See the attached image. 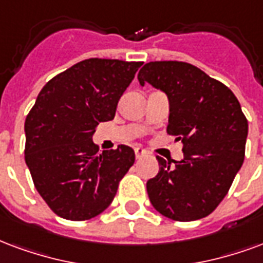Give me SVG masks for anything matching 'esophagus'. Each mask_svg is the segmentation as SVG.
<instances>
[{"label": "esophagus", "mask_w": 263, "mask_h": 263, "mask_svg": "<svg viewBox=\"0 0 263 263\" xmlns=\"http://www.w3.org/2000/svg\"><path fill=\"white\" fill-rule=\"evenodd\" d=\"M145 155H146V151H145L143 147L141 146L135 147V156H137V159H141V157L145 156Z\"/></svg>", "instance_id": "34e87169"}]
</instances>
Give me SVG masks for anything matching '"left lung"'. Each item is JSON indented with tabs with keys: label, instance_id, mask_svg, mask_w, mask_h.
I'll return each mask as SVG.
<instances>
[{
	"label": "left lung",
	"instance_id": "8db88e82",
	"mask_svg": "<svg viewBox=\"0 0 263 263\" xmlns=\"http://www.w3.org/2000/svg\"><path fill=\"white\" fill-rule=\"evenodd\" d=\"M139 85L166 93L167 134L182 142L184 159L157 156L159 173L146 182L151 203L177 221H192L215 211L242 166L248 121L234 93L199 68L180 61L147 62Z\"/></svg>",
	"mask_w": 263,
	"mask_h": 263
}]
</instances>
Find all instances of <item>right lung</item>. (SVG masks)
<instances>
[{
    "label": "right lung",
    "mask_w": 263,
    "mask_h": 263,
    "mask_svg": "<svg viewBox=\"0 0 263 263\" xmlns=\"http://www.w3.org/2000/svg\"><path fill=\"white\" fill-rule=\"evenodd\" d=\"M142 62L89 58L48 81L25 121V160L33 182L55 215L89 220L106 211L135 161L125 145L99 152V122L117 104Z\"/></svg>",
    "instance_id": "add662e5"
}]
</instances>
